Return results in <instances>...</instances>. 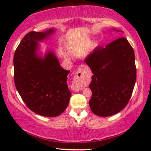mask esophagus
Returning <instances> with one entry per match:
<instances>
[{
    "label": "esophagus",
    "instance_id": "obj_1",
    "mask_svg": "<svg viewBox=\"0 0 151 151\" xmlns=\"http://www.w3.org/2000/svg\"><path fill=\"white\" fill-rule=\"evenodd\" d=\"M88 67L86 65H81L78 68L75 74H74L73 81V89L76 91L82 89L84 86H86L87 79H86V74H87Z\"/></svg>",
    "mask_w": 151,
    "mask_h": 151
}]
</instances>
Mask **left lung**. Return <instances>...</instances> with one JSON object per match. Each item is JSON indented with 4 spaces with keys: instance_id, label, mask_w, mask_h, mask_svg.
<instances>
[{
    "instance_id": "1",
    "label": "left lung",
    "mask_w": 151,
    "mask_h": 151,
    "mask_svg": "<svg viewBox=\"0 0 151 151\" xmlns=\"http://www.w3.org/2000/svg\"><path fill=\"white\" fill-rule=\"evenodd\" d=\"M84 62L93 73L89 84L91 111L106 117L123 110L131 97L136 80L134 51L126 38H118L105 47L97 46Z\"/></svg>"
}]
</instances>
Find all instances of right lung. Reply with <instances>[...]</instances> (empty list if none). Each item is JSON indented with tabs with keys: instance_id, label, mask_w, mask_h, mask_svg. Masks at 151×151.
<instances>
[{
	"instance_id": "obj_1",
	"label": "right lung",
	"mask_w": 151,
	"mask_h": 151,
	"mask_svg": "<svg viewBox=\"0 0 151 151\" xmlns=\"http://www.w3.org/2000/svg\"><path fill=\"white\" fill-rule=\"evenodd\" d=\"M54 32H32L22 38L14 54L15 85L31 111L47 117L58 116L69 104L71 92L67 86L70 71L64 70L52 52L44 58L37 54L38 42Z\"/></svg>"
}]
</instances>
